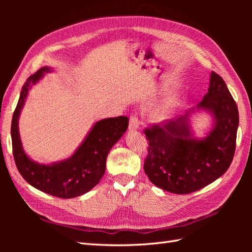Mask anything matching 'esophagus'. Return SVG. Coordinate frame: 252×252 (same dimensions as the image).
Returning <instances> with one entry per match:
<instances>
[{
  "label": "esophagus",
  "mask_w": 252,
  "mask_h": 252,
  "mask_svg": "<svg viewBox=\"0 0 252 252\" xmlns=\"http://www.w3.org/2000/svg\"><path fill=\"white\" fill-rule=\"evenodd\" d=\"M140 126V119L136 114H132L130 117V120H129V129L130 130H135L138 129Z\"/></svg>",
  "instance_id": "1"
}]
</instances>
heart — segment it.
Masks as SVG:
<instances>
[{
  "instance_id": "obj_1",
  "label": "heart",
  "mask_w": 252,
  "mask_h": 252,
  "mask_svg": "<svg viewBox=\"0 0 252 252\" xmlns=\"http://www.w3.org/2000/svg\"><path fill=\"white\" fill-rule=\"evenodd\" d=\"M170 106L169 105H163L161 107H158V109H156V111L154 112V117L156 120L162 121L168 118L170 116Z\"/></svg>"
}]
</instances>
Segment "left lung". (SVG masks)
I'll list each match as a JSON object with an SVG mask.
<instances>
[{
    "label": "left lung",
    "instance_id": "8db88e82",
    "mask_svg": "<svg viewBox=\"0 0 252 252\" xmlns=\"http://www.w3.org/2000/svg\"><path fill=\"white\" fill-rule=\"evenodd\" d=\"M197 107L212 112L215 128L205 139L191 138L189 111L173 121L144 129L148 154L144 171L152 184L166 191L188 194L204 188L229 168L239 126L238 106L222 77L212 71L208 93Z\"/></svg>",
    "mask_w": 252,
    "mask_h": 252
}]
</instances>
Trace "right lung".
<instances>
[{
	"mask_svg": "<svg viewBox=\"0 0 252 252\" xmlns=\"http://www.w3.org/2000/svg\"><path fill=\"white\" fill-rule=\"evenodd\" d=\"M48 71V67L41 68L30 75L22 87L11 122L12 152L17 168L28 184L53 196L71 199L86 193L100 182L105 173L108 152L127 130L129 120L121 116L98 121L74 155L66 161L52 165L32 162L22 148L18 120L29 88Z\"/></svg>",
	"mask_w": 252,
	"mask_h": 252,
	"instance_id": "obj_1",
	"label": "right lung"
}]
</instances>
